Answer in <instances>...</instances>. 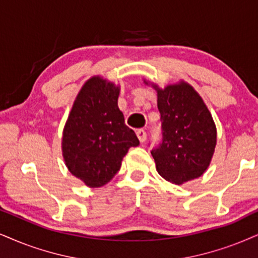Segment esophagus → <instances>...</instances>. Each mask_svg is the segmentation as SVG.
Listing matches in <instances>:
<instances>
[{
	"mask_svg": "<svg viewBox=\"0 0 258 258\" xmlns=\"http://www.w3.org/2000/svg\"><path fill=\"white\" fill-rule=\"evenodd\" d=\"M136 134H138L140 142H145L146 139H147V133H146V130H144V129H139Z\"/></svg>",
	"mask_w": 258,
	"mask_h": 258,
	"instance_id": "obj_1",
	"label": "esophagus"
}]
</instances>
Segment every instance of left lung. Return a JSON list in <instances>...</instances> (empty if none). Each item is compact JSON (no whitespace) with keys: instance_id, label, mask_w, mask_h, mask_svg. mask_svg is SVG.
Returning <instances> with one entry per match:
<instances>
[{"instance_id":"obj_1","label":"left lung","mask_w":258,"mask_h":258,"mask_svg":"<svg viewBox=\"0 0 258 258\" xmlns=\"http://www.w3.org/2000/svg\"><path fill=\"white\" fill-rule=\"evenodd\" d=\"M144 82L157 92L163 123V144L152 151L158 173L176 185L201 177L212 163L218 140L211 111L186 81L164 88L146 79Z\"/></svg>"}]
</instances>
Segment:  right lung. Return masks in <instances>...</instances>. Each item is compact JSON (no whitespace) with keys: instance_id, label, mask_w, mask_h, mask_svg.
Listing matches in <instances>:
<instances>
[{"instance_id":"obj_1","label":"right lung","mask_w":258,"mask_h":258,"mask_svg":"<svg viewBox=\"0 0 258 258\" xmlns=\"http://www.w3.org/2000/svg\"><path fill=\"white\" fill-rule=\"evenodd\" d=\"M120 86L93 75L76 95L62 133V155L73 176L88 187H100L118 172L135 133L118 109Z\"/></svg>"}]
</instances>
